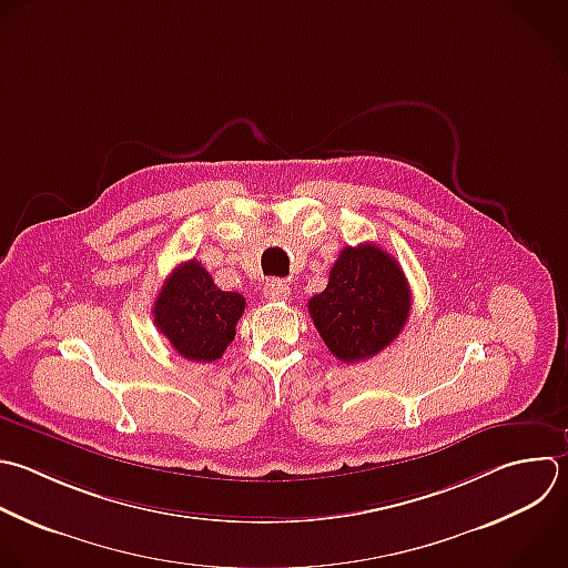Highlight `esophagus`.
<instances>
[{
  "label": "esophagus",
  "instance_id": "obj_1",
  "mask_svg": "<svg viewBox=\"0 0 568 568\" xmlns=\"http://www.w3.org/2000/svg\"><path fill=\"white\" fill-rule=\"evenodd\" d=\"M288 295H291V288L282 280H271L264 286V297L271 302H284V300H288Z\"/></svg>",
  "mask_w": 568,
  "mask_h": 568
}]
</instances>
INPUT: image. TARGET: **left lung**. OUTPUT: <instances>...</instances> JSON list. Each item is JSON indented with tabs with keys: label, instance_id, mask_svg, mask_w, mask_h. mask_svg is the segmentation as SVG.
<instances>
[{
	"label": "left lung",
	"instance_id": "left-lung-1",
	"mask_svg": "<svg viewBox=\"0 0 568 568\" xmlns=\"http://www.w3.org/2000/svg\"><path fill=\"white\" fill-rule=\"evenodd\" d=\"M320 337L346 364L386 348L410 313V288L402 266L375 244L342 248L328 284L308 300Z\"/></svg>",
	"mask_w": 568,
	"mask_h": 568
}]
</instances>
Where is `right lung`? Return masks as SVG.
Here are the masks:
<instances>
[{"instance_id": "obj_1", "label": "right lung", "mask_w": 568, "mask_h": 568, "mask_svg": "<svg viewBox=\"0 0 568 568\" xmlns=\"http://www.w3.org/2000/svg\"><path fill=\"white\" fill-rule=\"evenodd\" d=\"M246 300L215 286L211 273L197 262L180 264L153 306L158 331L191 362H215L235 337Z\"/></svg>"}]
</instances>
